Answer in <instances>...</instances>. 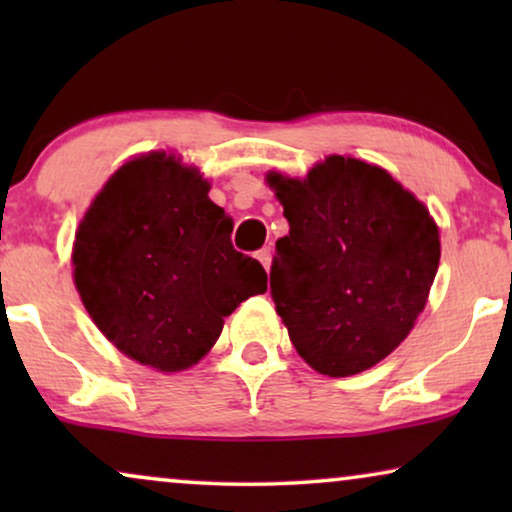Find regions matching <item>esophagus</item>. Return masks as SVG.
Here are the masks:
<instances>
[{
  "label": "esophagus",
  "mask_w": 512,
  "mask_h": 512,
  "mask_svg": "<svg viewBox=\"0 0 512 512\" xmlns=\"http://www.w3.org/2000/svg\"><path fill=\"white\" fill-rule=\"evenodd\" d=\"M256 258H258V261H261V265H263L265 270H270V263H272V249L270 247L258 249L256 251Z\"/></svg>",
  "instance_id": "34e87169"
}]
</instances>
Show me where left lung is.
Masks as SVG:
<instances>
[{"instance_id":"obj_1","label":"left lung","mask_w":512,"mask_h":512,"mask_svg":"<svg viewBox=\"0 0 512 512\" xmlns=\"http://www.w3.org/2000/svg\"><path fill=\"white\" fill-rule=\"evenodd\" d=\"M265 181L289 221L270 296L296 352L328 377L359 375L408 338L440 261L429 207L380 165L326 156Z\"/></svg>"}]
</instances>
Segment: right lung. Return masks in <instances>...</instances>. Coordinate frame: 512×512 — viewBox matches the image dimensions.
<instances>
[{
	"mask_svg": "<svg viewBox=\"0 0 512 512\" xmlns=\"http://www.w3.org/2000/svg\"><path fill=\"white\" fill-rule=\"evenodd\" d=\"M177 153L125 160L76 228L72 275L104 338L158 373L205 359L223 319L268 289L256 258L233 249V219Z\"/></svg>",
	"mask_w": 512,
	"mask_h": 512,
	"instance_id": "obj_1",
	"label": "right lung"
}]
</instances>
